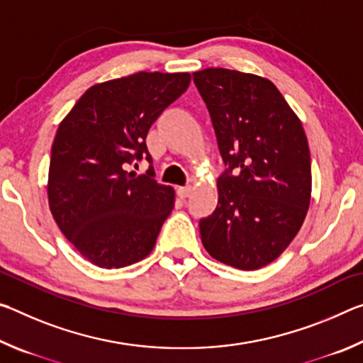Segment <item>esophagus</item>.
<instances>
[{
  "mask_svg": "<svg viewBox=\"0 0 363 363\" xmlns=\"http://www.w3.org/2000/svg\"><path fill=\"white\" fill-rule=\"evenodd\" d=\"M190 194H192V187L190 186H184L177 189V195H179L181 199H189Z\"/></svg>",
  "mask_w": 363,
  "mask_h": 363,
  "instance_id": "1",
  "label": "esophagus"
}]
</instances>
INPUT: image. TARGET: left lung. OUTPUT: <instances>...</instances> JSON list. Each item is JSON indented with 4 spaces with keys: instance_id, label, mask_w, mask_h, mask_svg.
Listing matches in <instances>:
<instances>
[{
    "instance_id": "1",
    "label": "left lung",
    "mask_w": 363,
    "mask_h": 363,
    "mask_svg": "<svg viewBox=\"0 0 363 363\" xmlns=\"http://www.w3.org/2000/svg\"><path fill=\"white\" fill-rule=\"evenodd\" d=\"M227 169L218 206L200 219L205 250L255 270L284 253L311 203V153L296 113L267 78L229 69L194 73Z\"/></svg>"
}]
</instances>
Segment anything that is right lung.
I'll return each mask as SVG.
<instances>
[{
    "mask_svg": "<svg viewBox=\"0 0 363 363\" xmlns=\"http://www.w3.org/2000/svg\"><path fill=\"white\" fill-rule=\"evenodd\" d=\"M190 73L139 72L91 86L59 125L51 149L48 200L59 229L89 262L131 266L155 247L174 206V190L126 171L143 157L145 138Z\"/></svg>",
    "mask_w": 363,
    "mask_h": 363,
    "instance_id": "obj_1",
    "label": "right lung"
}]
</instances>
